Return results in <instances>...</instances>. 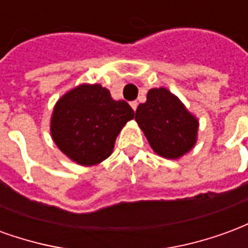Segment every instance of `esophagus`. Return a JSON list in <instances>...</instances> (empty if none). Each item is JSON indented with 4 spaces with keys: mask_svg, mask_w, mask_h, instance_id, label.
<instances>
[{
    "mask_svg": "<svg viewBox=\"0 0 248 248\" xmlns=\"http://www.w3.org/2000/svg\"><path fill=\"white\" fill-rule=\"evenodd\" d=\"M130 106H131V108H133V110H137V108H138V102H137V101H133V102L130 103Z\"/></svg>",
    "mask_w": 248,
    "mask_h": 248,
    "instance_id": "1",
    "label": "esophagus"
}]
</instances>
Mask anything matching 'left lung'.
<instances>
[{
	"instance_id": "8db88e82",
	"label": "left lung",
	"mask_w": 248,
	"mask_h": 248,
	"mask_svg": "<svg viewBox=\"0 0 248 248\" xmlns=\"http://www.w3.org/2000/svg\"><path fill=\"white\" fill-rule=\"evenodd\" d=\"M135 121L151 149L169 159L181 158L197 142L198 119L165 87L149 90L147 101L137 108Z\"/></svg>"
}]
</instances>
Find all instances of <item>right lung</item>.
Listing matches in <instances>:
<instances>
[{
	"instance_id": "obj_1",
	"label": "right lung",
	"mask_w": 248,
	"mask_h": 248,
	"mask_svg": "<svg viewBox=\"0 0 248 248\" xmlns=\"http://www.w3.org/2000/svg\"><path fill=\"white\" fill-rule=\"evenodd\" d=\"M134 110L126 101H114L101 85H79L56 103L51 138L60 150L82 166H93L113 153L115 138Z\"/></svg>"
}]
</instances>
